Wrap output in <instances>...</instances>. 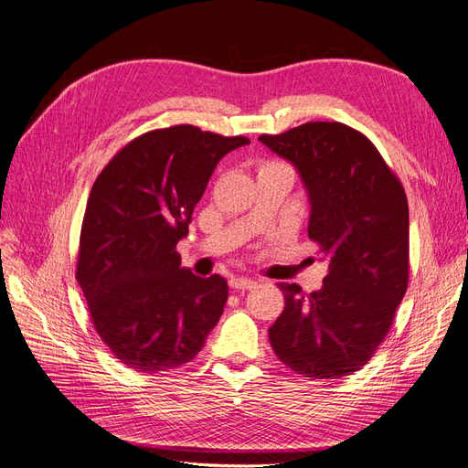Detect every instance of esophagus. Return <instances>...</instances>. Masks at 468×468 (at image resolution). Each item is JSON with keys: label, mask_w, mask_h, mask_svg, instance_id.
<instances>
[{"label": "esophagus", "mask_w": 468, "mask_h": 468, "mask_svg": "<svg viewBox=\"0 0 468 468\" xmlns=\"http://www.w3.org/2000/svg\"><path fill=\"white\" fill-rule=\"evenodd\" d=\"M229 284H231V288H235V290H250V288L256 286V281L247 279V277H233V279L229 281Z\"/></svg>", "instance_id": "1"}]
</instances>
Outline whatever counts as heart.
Segmentation results:
<instances>
[{"label":"heart","mask_w":468,"mask_h":468,"mask_svg":"<svg viewBox=\"0 0 468 468\" xmlns=\"http://www.w3.org/2000/svg\"><path fill=\"white\" fill-rule=\"evenodd\" d=\"M277 166H282V165H271V163H267V165H263V166H261V170H267V168H277Z\"/></svg>","instance_id":"1"}]
</instances>
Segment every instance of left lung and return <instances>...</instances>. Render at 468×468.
I'll list each match as a JSON object with an SVG mask.
<instances>
[{
  "label": "left lung",
  "mask_w": 468,
  "mask_h": 468,
  "mask_svg": "<svg viewBox=\"0 0 468 468\" xmlns=\"http://www.w3.org/2000/svg\"><path fill=\"white\" fill-rule=\"evenodd\" d=\"M258 140L298 170L307 233L328 263L321 290L279 282L286 305L269 341L302 378L351 376L385 339L408 288L406 193L376 145L343 122H305Z\"/></svg>",
  "instance_id": "1"
}]
</instances>
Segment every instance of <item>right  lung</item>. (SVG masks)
I'll return each mask as SVG.
<instances>
[{
    "instance_id": "add662e5",
    "label": "right lung",
    "mask_w": 468,
    "mask_h": 468,
    "mask_svg": "<svg viewBox=\"0 0 468 468\" xmlns=\"http://www.w3.org/2000/svg\"><path fill=\"white\" fill-rule=\"evenodd\" d=\"M247 144L191 125L145 133L90 189L76 277L98 335L136 372L191 362L224 313L228 281L187 271L176 244L219 159Z\"/></svg>"
}]
</instances>
